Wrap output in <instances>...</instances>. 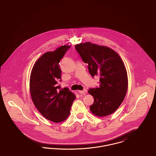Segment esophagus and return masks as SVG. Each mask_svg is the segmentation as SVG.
Returning <instances> with one entry per match:
<instances>
[{
    "label": "esophagus",
    "mask_w": 156,
    "mask_h": 156,
    "mask_svg": "<svg viewBox=\"0 0 156 156\" xmlns=\"http://www.w3.org/2000/svg\"><path fill=\"white\" fill-rule=\"evenodd\" d=\"M78 92H79V93L82 94H85L87 92V89H83L82 90H78Z\"/></svg>",
    "instance_id": "esophagus-1"
}]
</instances>
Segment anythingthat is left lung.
I'll return each mask as SVG.
<instances>
[{"label": "left lung", "mask_w": 156, "mask_h": 156, "mask_svg": "<svg viewBox=\"0 0 156 156\" xmlns=\"http://www.w3.org/2000/svg\"><path fill=\"white\" fill-rule=\"evenodd\" d=\"M92 77L100 76L99 87L88 90L94 99L90 111L98 117L116 111L123 102L128 88L126 67L119 54L111 48L90 42L75 45Z\"/></svg>", "instance_id": "left-lung-1"}]
</instances>
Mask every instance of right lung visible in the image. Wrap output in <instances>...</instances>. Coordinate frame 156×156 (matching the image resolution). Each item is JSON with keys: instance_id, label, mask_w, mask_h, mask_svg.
<instances>
[{"instance_id": "add662e5", "label": "right lung", "mask_w": 156, "mask_h": 156, "mask_svg": "<svg viewBox=\"0 0 156 156\" xmlns=\"http://www.w3.org/2000/svg\"><path fill=\"white\" fill-rule=\"evenodd\" d=\"M70 45H62L45 52L35 62L30 77V92L35 107L45 119L54 123L64 122L70 114L76 96L66 88L59 90V63ZM61 81V80H60Z\"/></svg>"}]
</instances>
